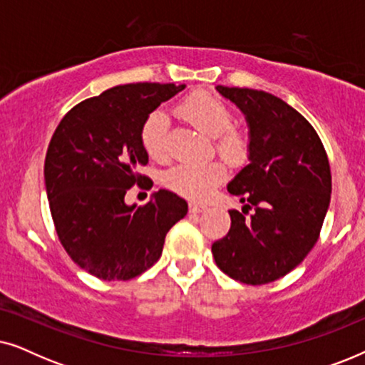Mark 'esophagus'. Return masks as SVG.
Here are the masks:
<instances>
[{
    "mask_svg": "<svg viewBox=\"0 0 365 365\" xmlns=\"http://www.w3.org/2000/svg\"><path fill=\"white\" fill-rule=\"evenodd\" d=\"M206 207H207L206 204H202V202H196V201H191V202H189V211L194 212V214L204 211V209H206Z\"/></svg>",
    "mask_w": 365,
    "mask_h": 365,
    "instance_id": "1",
    "label": "esophagus"
}]
</instances>
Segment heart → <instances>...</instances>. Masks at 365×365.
<instances>
[{"label":"heart","instance_id":"1","mask_svg":"<svg viewBox=\"0 0 365 365\" xmlns=\"http://www.w3.org/2000/svg\"><path fill=\"white\" fill-rule=\"evenodd\" d=\"M178 114L202 134L214 138V148L224 159L231 163L242 161L247 151V139L232 128V114L221 99L212 94L197 91L189 94L178 106ZM168 118L161 111L148 116L141 128L144 151L156 161L168 156ZM226 178V168L221 163L179 164L169 169L166 184L174 192L189 199H206Z\"/></svg>","mask_w":365,"mask_h":365}]
</instances>
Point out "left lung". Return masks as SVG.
Segmentation results:
<instances>
[{
	"label": "left lung",
	"instance_id": "1",
	"mask_svg": "<svg viewBox=\"0 0 365 365\" xmlns=\"http://www.w3.org/2000/svg\"><path fill=\"white\" fill-rule=\"evenodd\" d=\"M216 89L246 118L249 163L227 184L246 204L242 212L229 211L231 229L212 244V256L229 277L261 286L291 272L317 242L331 202V168L316 129L281 98Z\"/></svg>",
	"mask_w": 365,
	"mask_h": 365
}]
</instances>
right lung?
Wrapping results in <instances>:
<instances>
[{"label":"right lung","instance_id":"add662e5","mask_svg":"<svg viewBox=\"0 0 365 365\" xmlns=\"http://www.w3.org/2000/svg\"><path fill=\"white\" fill-rule=\"evenodd\" d=\"M186 84L114 86L79 103L58 124L44 159V186L58 237L79 267L103 281H129L161 257L164 237L187 214L166 189L146 206L124 201L148 164L141 128ZM146 179V178H144Z\"/></svg>","mask_w":365,"mask_h":365}]
</instances>
